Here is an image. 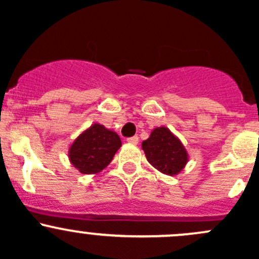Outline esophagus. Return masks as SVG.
I'll use <instances>...</instances> for the list:
<instances>
[{
    "label": "esophagus",
    "instance_id": "esophagus-1",
    "mask_svg": "<svg viewBox=\"0 0 259 259\" xmlns=\"http://www.w3.org/2000/svg\"><path fill=\"white\" fill-rule=\"evenodd\" d=\"M126 142L129 143V144H132V145H137L138 142H139V138L132 137V138H129V139H126Z\"/></svg>",
    "mask_w": 259,
    "mask_h": 259
}]
</instances>
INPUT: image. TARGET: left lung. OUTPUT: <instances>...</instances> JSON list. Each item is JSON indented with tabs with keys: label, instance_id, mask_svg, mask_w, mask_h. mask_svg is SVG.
<instances>
[{
	"label": "left lung",
	"instance_id": "obj_1",
	"mask_svg": "<svg viewBox=\"0 0 259 259\" xmlns=\"http://www.w3.org/2000/svg\"><path fill=\"white\" fill-rule=\"evenodd\" d=\"M149 163L166 176H178L185 168L189 155L178 137L168 127H155L150 137L142 143Z\"/></svg>",
	"mask_w": 259,
	"mask_h": 259
}]
</instances>
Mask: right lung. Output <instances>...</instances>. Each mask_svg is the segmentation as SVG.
Returning a JSON list of instances; mask_svg holds the SVG:
<instances>
[{"mask_svg":"<svg viewBox=\"0 0 259 259\" xmlns=\"http://www.w3.org/2000/svg\"><path fill=\"white\" fill-rule=\"evenodd\" d=\"M120 146L116 133L95 122L70 145L69 160L80 173L98 174L110 164Z\"/></svg>","mask_w":259,"mask_h":259,"instance_id":"1","label":"right lung"}]
</instances>
